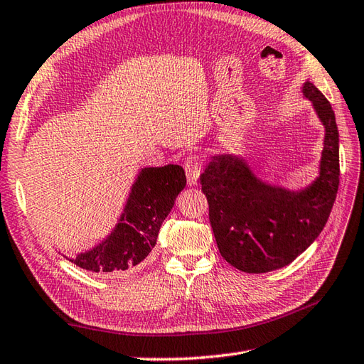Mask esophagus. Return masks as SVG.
Returning <instances> with one entry per match:
<instances>
[{"label": "esophagus", "mask_w": 364, "mask_h": 364, "mask_svg": "<svg viewBox=\"0 0 364 364\" xmlns=\"http://www.w3.org/2000/svg\"><path fill=\"white\" fill-rule=\"evenodd\" d=\"M184 171H186V175H188L189 186H196L198 181V176L201 173V163L198 156L196 155L188 156V159L184 161Z\"/></svg>", "instance_id": "obj_1"}]
</instances>
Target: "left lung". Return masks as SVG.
Returning <instances> with one entry per match:
<instances>
[{"label": "left lung", "instance_id": "obj_1", "mask_svg": "<svg viewBox=\"0 0 364 364\" xmlns=\"http://www.w3.org/2000/svg\"><path fill=\"white\" fill-rule=\"evenodd\" d=\"M302 92L326 129L319 176L289 191L259 180L245 159L215 155L200 175L209 222L222 257L245 273H268L291 264L323 231L340 184V138L332 105L314 83Z\"/></svg>", "mask_w": 364, "mask_h": 364}]
</instances>
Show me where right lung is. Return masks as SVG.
Masks as SVG:
<instances>
[{"mask_svg": "<svg viewBox=\"0 0 364 364\" xmlns=\"http://www.w3.org/2000/svg\"><path fill=\"white\" fill-rule=\"evenodd\" d=\"M184 186L186 175L181 166L142 168L112 234L97 247L70 260L100 276L132 272L156 245L159 228Z\"/></svg>", "mask_w": 364, "mask_h": 364, "instance_id": "1", "label": "right lung"}]
</instances>
